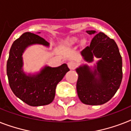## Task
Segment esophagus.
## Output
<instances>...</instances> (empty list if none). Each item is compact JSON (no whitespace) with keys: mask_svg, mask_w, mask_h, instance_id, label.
<instances>
[{"mask_svg":"<svg viewBox=\"0 0 131 131\" xmlns=\"http://www.w3.org/2000/svg\"><path fill=\"white\" fill-rule=\"evenodd\" d=\"M77 64L76 62H74V61H69L68 62V67L70 69H74L75 67H76Z\"/></svg>","mask_w":131,"mask_h":131,"instance_id":"esophagus-1","label":"esophagus"}]
</instances>
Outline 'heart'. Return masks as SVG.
I'll use <instances>...</instances> for the list:
<instances>
[{"instance_id":"obj_1","label":"heart","mask_w":131,"mask_h":131,"mask_svg":"<svg viewBox=\"0 0 131 131\" xmlns=\"http://www.w3.org/2000/svg\"><path fill=\"white\" fill-rule=\"evenodd\" d=\"M77 41V39L76 38H69L67 41H66V43L67 45H73L74 43H75Z\"/></svg>"}]
</instances>
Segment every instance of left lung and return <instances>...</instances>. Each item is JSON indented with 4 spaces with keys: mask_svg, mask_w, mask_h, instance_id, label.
I'll return each mask as SVG.
<instances>
[{
    "mask_svg": "<svg viewBox=\"0 0 131 131\" xmlns=\"http://www.w3.org/2000/svg\"><path fill=\"white\" fill-rule=\"evenodd\" d=\"M95 34L90 46L81 52L85 61L93 62V57L100 58L94 71L88 65L76 69L78 74L77 91L81 102L88 105H102L110 100L118 90L123 79V62L115 41L102 32L89 30Z\"/></svg>",
    "mask_w": 131,
    "mask_h": 131,
    "instance_id": "1",
    "label": "left lung"
}]
</instances>
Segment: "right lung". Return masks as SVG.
<instances>
[{
	"label": "right lung",
	"instance_id": "1",
	"mask_svg": "<svg viewBox=\"0 0 131 131\" xmlns=\"http://www.w3.org/2000/svg\"><path fill=\"white\" fill-rule=\"evenodd\" d=\"M49 43L38 35L24 33L13 43L7 63L10 88L16 96L31 106L50 104L54 98L57 84L69 71L67 64L58 67L46 66L36 75H27L23 71L22 55L29 46Z\"/></svg>",
	"mask_w": 131,
	"mask_h": 131
}]
</instances>
